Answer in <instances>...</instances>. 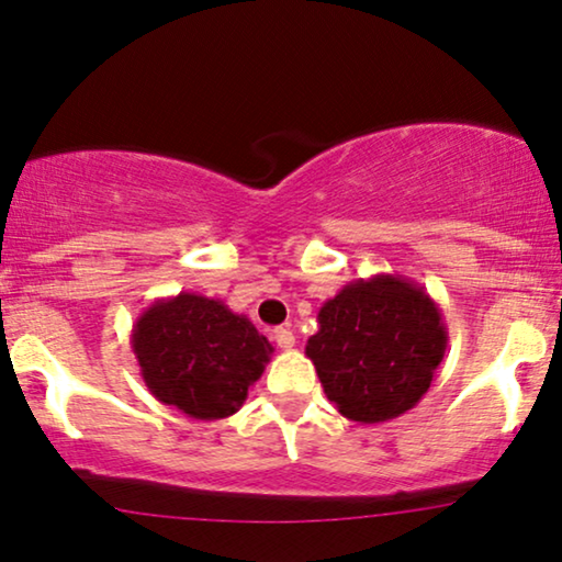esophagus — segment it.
Returning a JSON list of instances; mask_svg holds the SVG:
<instances>
[{
    "label": "esophagus",
    "mask_w": 562,
    "mask_h": 562,
    "mask_svg": "<svg viewBox=\"0 0 562 562\" xmlns=\"http://www.w3.org/2000/svg\"><path fill=\"white\" fill-rule=\"evenodd\" d=\"M274 341H277V347L280 349H290V347H295V336H293V331H290V328H285V326H280V328H274Z\"/></svg>",
    "instance_id": "esophagus-1"
}]
</instances>
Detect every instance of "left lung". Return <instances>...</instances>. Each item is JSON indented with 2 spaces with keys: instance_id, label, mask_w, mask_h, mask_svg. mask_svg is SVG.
Masks as SVG:
<instances>
[{
  "instance_id": "1",
  "label": "left lung",
  "mask_w": 562,
  "mask_h": 562,
  "mask_svg": "<svg viewBox=\"0 0 562 562\" xmlns=\"http://www.w3.org/2000/svg\"><path fill=\"white\" fill-rule=\"evenodd\" d=\"M445 349L442 311L401 274L344 285L321 305L318 331L305 344L326 398L359 424L391 422L414 408Z\"/></svg>"
}]
</instances>
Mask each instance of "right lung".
<instances>
[{"instance_id":"add662e5","label":"right lung","mask_w":562,"mask_h":562,"mask_svg":"<svg viewBox=\"0 0 562 562\" xmlns=\"http://www.w3.org/2000/svg\"><path fill=\"white\" fill-rule=\"evenodd\" d=\"M131 347L154 398L198 422L234 416L274 351L249 318L198 293L148 305Z\"/></svg>"}]
</instances>
